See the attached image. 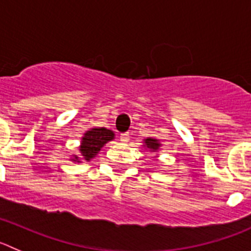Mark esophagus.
Returning <instances> with one entry per match:
<instances>
[{
	"mask_svg": "<svg viewBox=\"0 0 251 251\" xmlns=\"http://www.w3.org/2000/svg\"><path fill=\"white\" fill-rule=\"evenodd\" d=\"M120 140L123 142H127L128 140H130V133H128V132L121 133V135H120Z\"/></svg>",
	"mask_w": 251,
	"mask_h": 251,
	"instance_id": "obj_1",
	"label": "esophagus"
}]
</instances>
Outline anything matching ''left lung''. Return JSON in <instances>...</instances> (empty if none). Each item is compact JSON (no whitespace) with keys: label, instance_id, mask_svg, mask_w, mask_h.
<instances>
[{"label":"left lung","instance_id":"obj_1","mask_svg":"<svg viewBox=\"0 0 251 251\" xmlns=\"http://www.w3.org/2000/svg\"><path fill=\"white\" fill-rule=\"evenodd\" d=\"M145 145L147 146V149L152 150V151H157L161 146V145L158 144V140L151 139V137H149V139L145 140Z\"/></svg>","mask_w":251,"mask_h":251}]
</instances>
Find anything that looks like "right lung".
<instances>
[{
    "label": "right lung",
    "mask_w": 251,
    "mask_h": 251,
    "mask_svg": "<svg viewBox=\"0 0 251 251\" xmlns=\"http://www.w3.org/2000/svg\"><path fill=\"white\" fill-rule=\"evenodd\" d=\"M112 139H114V132L111 130H107V128L99 127L86 131V133H84L83 141L80 145V156L83 157L81 160L90 161L91 158L97 156V153H99L101 147H104V145L111 141ZM78 160L79 157H75V160L73 161ZM78 162H80V161H78Z\"/></svg>",
    "instance_id": "1"
}]
</instances>
